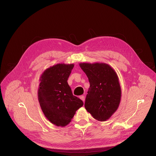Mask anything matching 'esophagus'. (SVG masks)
Segmentation results:
<instances>
[{"label":"esophagus","mask_w":156,"mask_h":156,"mask_svg":"<svg viewBox=\"0 0 156 156\" xmlns=\"http://www.w3.org/2000/svg\"><path fill=\"white\" fill-rule=\"evenodd\" d=\"M80 99L84 102V101H85V97H84V95H80Z\"/></svg>","instance_id":"34e87169"}]
</instances>
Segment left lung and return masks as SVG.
<instances>
[{
	"label": "left lung",
	"mask_w": 156,
	"mask_h": 156,
	"mask_svg": "<svg viewBox=\"0 0 156 156\" xmlns=\"http://www.w3.org/2000/svg\"><path fill=\"white\" fill-rule=\"evenodd\" d=\"M90 83L85 108L99 121L108 120L117 110L122 90L118 76L109 64L103 62L80 63Z\"/></svg>",
	"instance_id": "obj_1"
}]
</instances>
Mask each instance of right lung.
I'll return each instance as SVG.
<instances>
[{"instance_id":"1","label":"right lung","mask_w":156,"mask_h":156,"mask_svg":"<svg viewBox=\"0 0 156 156\" xmlns=\"http://www.w3.org/2000/svg\"><path fill=\"white\" fill-rule=\"evenodd\" d=\"M74 66L57 64L46 69L39 79L37 96L41 109L48 121L57 127L67 126L83 104L73 94L67 83Z\"/></svg>"}]
</instances>
